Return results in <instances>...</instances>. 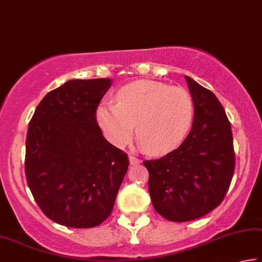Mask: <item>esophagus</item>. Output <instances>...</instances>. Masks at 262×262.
<instances>
[{
	"label": "esophagus",
	"instance_id": "esophagus-1",
	"mask_svg": "<svg viewBox=\"0 0 262 262\" xmlns=\"http://www.w3.org/2000/svg\"><path fill=\"white\" fill-rule=\"evenodd\" d=\"M128 159H130L131 165H137L140 163V160L138 158H136V157H134V156H128Z\"/></svg>",
	"mask_w": 262,
	"mask_h": 262
}]
</instances>
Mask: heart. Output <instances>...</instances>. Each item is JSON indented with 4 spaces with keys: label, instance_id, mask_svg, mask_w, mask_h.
I'll return each mask as SVG.
<instances>
[{
    "label": "heart",
    "instance_id": "obj_1",
    "mask_svg": "<svg viewBox=\"0 0 262 262\" xmlns=\"http://www.w3.org/2000/svg\"><path fill=\"white\" fill-rule=\"evenodd\" d=\"M194 103L190 92L154 80H139L124 86L116 104H102L97 120L106 138L116 146L137 137L150 155L162 156L183 142L190 130Z\"/></svg>",
    "mask_w": 262,
    "mask_h": 262
}]
</instances>
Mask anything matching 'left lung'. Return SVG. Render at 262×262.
Listing matches in <instances>:
<instances>
[{"mask_svg": "<svg viewBox=\"0 0 262 262\" xmlns=\"http://www.w3.org/2000/svg\"><path fill=\"white\" fill-rule=\"evenodd\" d=\"M194 103L192 130L182 145L155 160H144L155 210L165 219L191 221L224 200L235 167L231 123L219 99L185 76Z\"/></svg>", "mask_w": 262, "mask_h": 262, "instance_id": "8db88e82", "label": "left lung"}]
</instances>
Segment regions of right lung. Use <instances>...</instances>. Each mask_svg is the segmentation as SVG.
Here are the masks:
<instances>
[{"label": "right lung", "mask_w": 262, "mask_h": 262, "mask_svg": "<svg viewBox=\"0 0 262 262\" xmlns=\"http://www.w3.org/2000/svg\"><path fill=\"white\" fill-rule=\"evenodd\" d=\"M111 79H71L46 95L28 127L26 177L48 218L72 228L111 214L127 155L104 138L96 110Z\"/></svg>", "instance_id": "add662e5"}]
</instances>
